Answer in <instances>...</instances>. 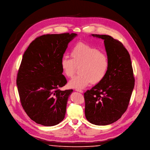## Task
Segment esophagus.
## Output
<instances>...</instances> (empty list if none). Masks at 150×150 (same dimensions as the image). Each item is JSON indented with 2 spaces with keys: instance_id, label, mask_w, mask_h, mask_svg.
<instances>
[{
  "instance_id": "obj_1",
  "label": "esophagus",
  "mask_w": 150,
  "mask_h": 150,
  "mask_svg": "<svg viewBox=\"0 0 150 150\" xmlns=\"http://www.w3.org/2000/svg\"><path fill=\"white\" fill-rule=\"evenodd\" d=\"M75 90H76V91H78V92H79V93H83V91L82 90H81V89H78V88H76V89H75Z\"/></svg>"
}]
</instances>
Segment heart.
<instances>
[{"instance_id": "obj_1", "label": "heart", "mask_w": 150, "mask_h": 150, "mask_svg": "<svg viewBox=\"0 0 150 150\" xmlns=\"http://www.w3.org/2000/svg\"><path fill=\"white\" fill-rule=\"evenodd\" d=\"M72 57L64 56L60 65L63 73L72 78L79 67V75L72 79L69 86L74 88H83L91 83L98 84L105 78L110 67V60L105 52L86 43L78 42L72 48Z\"/></svg>"}]
</instances>
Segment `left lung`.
Returning <instances> with one entry per match:
<instances>
[{
	"label": "left lung",
	"mask_w": 150,
	"mask_h": 150,
	"mask_svg": "<svg viewBox=\"0 0 150 150\" xmlns=\"http://www.w3.org/2000/svg\"><path fill=\"white\" fill-rule=\"evenodd\" d=\"M91 35L104 40L110 67L101 82L84 93L85 115L91 123L105 126L126 111L135 79L130 54L123 44L110 35Z\"/></svg>",
	"instance_id": "1"
}]
</instances>
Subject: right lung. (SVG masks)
<instances>
[{
	"label": "right lung",
	"mask_w": 150,
	"mask_h": 150,
	"mask_svg": "<svg viewBox=\"0 0 150 150\" xmlns=\"http://www.w3.org/2000/svg\"><path fill=\"white\" fill-rule=\"evenodd\" d=\"M76 36L69 33L40 36L23 54L17 76L18 91L23 110L38 124L55 126L64 118L73 90L60 89L67 83L60 62Z\"/></svg>",
	"instance_id": "1"
}]
</instances>
